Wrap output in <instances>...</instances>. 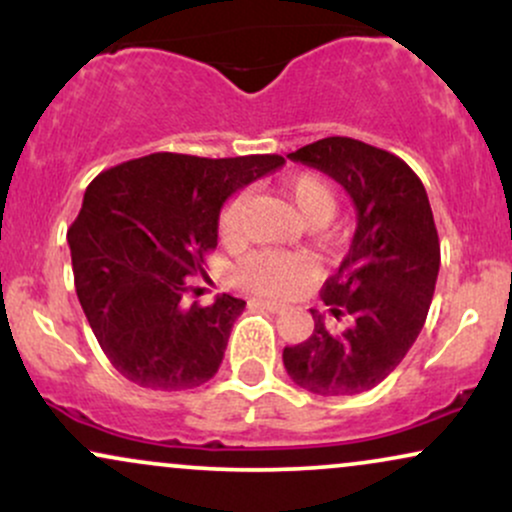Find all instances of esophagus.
Returning <instances> with one entry per match:
<instances>
[{"label":"esophagus","mask_w":512,"mask_h":512,"mask_svg":"<svg viewBox=\"0 0 512 512\" xmlns=\"http://www.w3.org/2000/svg\"><path fill=\"white\" fill-rule=\"evenodd\" d=\"M250 305H257V308H264V310H269V313H279V310H284V308H286L284 303H276V301H264V298H252Z\"/></svg>","instance_id":"34e87169"}]
</instances>
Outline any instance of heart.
<instances>
[{"mask_svg":"<svg viewBox=\"0 0 512 512\" xmlns=\"http://www.w3.org/2000/svg\"><path fill=\"white\" fill-rule=\"evenodd\" d=\"M286 192H289L291 202L301 211V216L310 226H322L334 216L339 204V195L334 190L330 180L315 173H301L296 178L286 182ZM245 202H248V192H236L226 199L219 216V236L231 243L238 236L240 219H243ZM308 272V264L301 257L286 255V252L260 250L252 252L238 264L236 279L240 286L255 291V293H286Z\"/></svg>","mask_w":512,"mask_h":512,"instance_id":"obj_1","label":"heart"}]
</instances>
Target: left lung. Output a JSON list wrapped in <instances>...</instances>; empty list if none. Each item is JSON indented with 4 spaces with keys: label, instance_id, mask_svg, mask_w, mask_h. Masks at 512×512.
I'll use <instances>...</instances> for the list:
<instances>
[{
    "label": "left lung",
    "instance_id": "8db88e82",
    "mask_svg": "<svg viewBox=\"0 0 512 512\" xmlns=\"http://www.w3.org/2000/svg\"><path fill=\"white\" fill-rule=\"evenodd\" d=\"M349 192L356 231L337 274L322 286L330 317L284 349V368L322 397L361 395L383 383L424 327L440 269V243L424 182L402 158L349 137L289 154Z\"/></svg>",
    "mask_w": 512,
    "mask_h": 512
}]
</instances>
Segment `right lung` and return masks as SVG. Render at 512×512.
<instances>
[{"mask_svg":"<svg viewBox=\"0 0 512 512\" xmlns=\"http://www.w3.org/2000/svg\"><path fill=\"white\" fill-rule=\"evenodd\" d=\"M276 154L199 158L151 154L86 187L69 228L74 286L103 354L149 390H190L219 370L245 301L192 303L190 279L219 240L223 202L284 166Z\"/></svg>","mask_w":512,"mask_h":512,"instance_id":"1","label":"right lung"}]
</instances>
